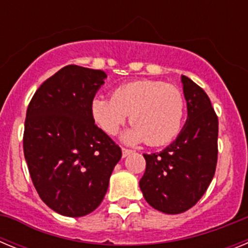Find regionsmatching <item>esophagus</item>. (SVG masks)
<instances>
[{
  "mask_svg": "<svg viewBox=\"0 0 248 248\" xmlns=\"http://www.w3.org/2000/svg\"><path fill=\"white\" fill-rule=\"evenodd\" d=\"M131 153H133V151L129 150V149H125V148L122 149V156L123 157H126V156H128V155H130Z\"/></svg>",
  "mask_w": 248,
  "mask_h": 248,
  "instance_id": "esophagus-1",
  "label": "esophagus"
}]
</instances>
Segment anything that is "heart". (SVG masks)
Segmentation results:
<instances>
[{"label":"heart","instance_id":"obj_1","mask_svg":"<svg viewBox=\"0 0 248 248\" xmlns=\"http://www.w3.org/2000/svg\"><path fill=\"white\" fill-rule=\"evenodd\" d=\"M111 97H97L92 102L94 122L107 134H117L129 114L133 125L123 133L122 140L130 145L143 141L151 146L164 145L180 133L185 99L174 85L134 80L117 87Z\"/></svg>","mask_w":248,"mask_h":248}]
</instances>
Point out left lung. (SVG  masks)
Segmentation results:
<instances>
[{"instance_id": "1", "label": "left lung", "mask_w": 248, "mask_h": 248, "mask_svg": "<svg viewBox=\"0 0 248 248\" xmlns=\"http://www.w3.org/2000/svg\"><path fill=\"white\" fill-rule=\"evenodd\" d=\"M187 119L180 134L160 153L144 154L140 190L146 202L164 214L187 211L205 194L217 163L218 119L207 94L181 76Z\"/></svg>"}]
</instances>
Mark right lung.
<instances>
[{
  "mask_svg": "<svg viewBox=\"0 0 248 248\" xmlns=\"http://www.w3.org/2000/svg\"><path fill=\"white\" fill-rule=\"evenodd\" d=\"M105 78L103 71L65 65L37 89L26 114L23 151L31 179L43 202L68 217L97 209L122 157L92 115Z\"/></svg>",
  "mask_w": 248,
  "mask_h": 248,
  "instance_id": "1",
  "label": "right lung"
}]
</instances>
